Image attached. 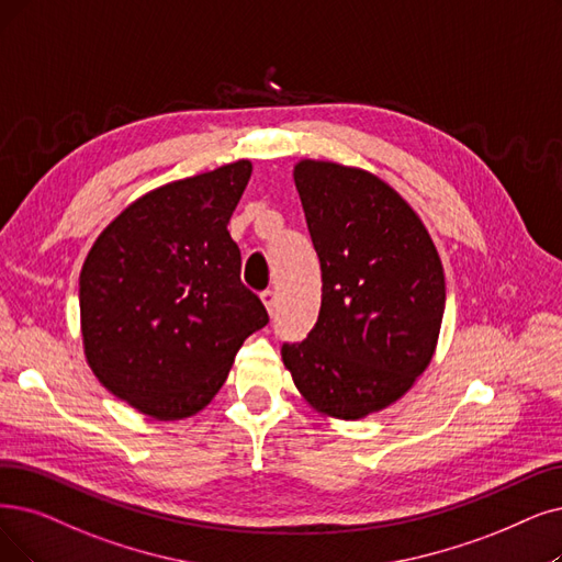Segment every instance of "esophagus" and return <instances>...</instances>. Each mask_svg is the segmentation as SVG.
I'll list each match as a JSON object with an SVG mask.
<instances>
[{
    "mask_svg": "<svg viewBox=\"0 0 562 562\" xmlns=\"http://www.w3.org/2000/svg\"><path fill=\"white\" fill-rule=\"evenodd\" d=\"M260 297H262V304H265V308H267L269 316H274V313H277V304H279L274 290H265V293H262Z\"/></svg>",
    "mask_w": 562,
    "mask_h": 562,
    "instance_id": "obj_1",
    "label": "esophagus"
}]
</instances>
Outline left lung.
Instances as JSON below:
<instances>
[{"instance_id": "8db88e82", "label": "left lung", "mask_w": 562, "mask_h": 562, "mask_svg": "<svg viewBox=\"0 0 562 562\" xmlns=\"http://www.w3.org/2000/svg\"><path fill=\"white\" fill-rule=\"evenodd\" d=\"M321 258L318 323L281 357L313 411L362 419L406 394L436 352L442 262L424 223L383 179L341 164L295 166Z\"/></svg>"}]
</instances>
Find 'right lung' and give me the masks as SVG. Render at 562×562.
Masks as SVG:
<instances>
[{
  "label": "right lung",
  "mask_w": 562,
  "mask_h": 562,
  "mask_svg": "<svg viewBox=\"0 0 562 562\" xmlns=\"http://www.w3.org/2000/svg\"><path fill=\"white\" fill-rule=\"evenodd\" d=\"M251 161L177 179L131 203L80 272V325L99 383L154 419L203 411L269 323L228 233Z\"/></svg>",
  "instance_id": "obj_1"
}]
</instances>
